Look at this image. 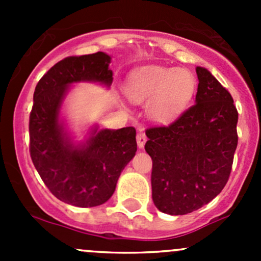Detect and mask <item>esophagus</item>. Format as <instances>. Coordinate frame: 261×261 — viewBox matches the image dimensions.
<instances>
[{
	"label": "esophagus",
	"mask_w": 261,
	"mask_h": 261,
	"mask_svg": "<svg viewBox=\"0 0 261 261\" xmlns=\"http://www.w3.org/2000/svg\"><path fill=\"white\" fill-rule=\"evenodd\" d=\"M136 141H138V146L140 147H144L146 143V135L145 133H144V130H139L138 134H136Z\"/></svg>",
	"instance_id": "34e87169"
}]
</instances>
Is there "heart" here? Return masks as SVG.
Wrapping results in <instances>:
<instances>
[{
  "label": "heart",
  "mask_w": 261,
  "mask_h": 261,
  "mask_svg": "<svg viewBox=\"0 0 261 261\" xmlns=\"http://www.w3.org/2000/svg\"><path fill=\"white\" fill-rule=\"evenodd\" d=\"M196 78L187 69L150 65L135 70L126 84V94L134 102L150 99V115L167 121L179 114L196 91Z\"/></svg>",
  "instance_id": "1"
}]
</instances>
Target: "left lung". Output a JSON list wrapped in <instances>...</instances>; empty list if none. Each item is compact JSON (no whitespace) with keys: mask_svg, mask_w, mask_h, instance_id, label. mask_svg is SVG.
<instances>
[{"mask_svg":"<svg viewBox=\"0 0 261 261\" xmlns=\"http://www.w3.org/2000/svg\"><path fill=\"white\" fill-rule=\"evenodd\" d=\"M196 72V103L170 125L145 131L152 202L174 216L201 208L222 191L238 146L239 114L232 96L207 69L197 67Z\"/></svg>","mask_w":261,"mask_h":261,"instance_id":"1","label":"left lung"}]
</instances>
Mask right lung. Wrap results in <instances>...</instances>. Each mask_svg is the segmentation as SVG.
Listing matches in <instances>:
<instances>
[{
	"instance_id": "obj_1",
	"label": "right lung",
	"mask_w": 261,
	"mask_h": 261,
	"mask_svg": "<svg viewBox=\"0 0 261 261\" xmlns=\"http://www.w3.org/2000/svg\"><path fill=\"white\" fill-rule=\"evenodd\" d=\"M110 57L102 51L64 58L38 82L29 120L30 156L48 189L68 204L94 207L114 194L123 168L134 158L135 127L101 130L86 145L73 146L59 125L68 84L80 81L112 83Z\"/></svg>"
}]
</instances>
